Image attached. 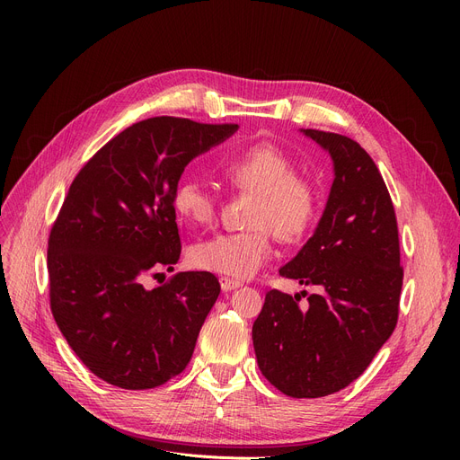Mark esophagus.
<instances>
[{"label": "esophagus", "mask_w": 460, "mask_h": 460, "mask_svg": "<svg viewBox=\"0 0 460 460\" xmlns=\"http://www.w3.org/2000/svg\"><path fill=\"white\" fill-rule=\"evenodd\" d=\"M220 287H222L224 293H231V291H234V288L243 287V283L236 281V279H231V278H220Z\"/></svg>", "instance_id": "1"}]
</instances>
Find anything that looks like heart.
<instances>
[{
  "label": "heart",
  "instance_id": "b5f03b06",
  "mask_svg": "<svg viewBox=\"0 0 460 460\" xmlns=\"http://www.w3.org/2000/svg\"><path fill=\"white\" fill-rule=\"evenodd\" d=\"M224 177L238 190L255 193L246 231L220 233L190 248L196 269L246 279L255 276L272 255V236L296 243L317 220L319 191L311 181L296 177V164L278 145L252 143L224 165ZM173 208L182 222L210 224L216 214L212 190L196 177H181L173 188Z\"/></svg>",
  "mask_w": 460,
  "mask_h": 460
}]
</instances>
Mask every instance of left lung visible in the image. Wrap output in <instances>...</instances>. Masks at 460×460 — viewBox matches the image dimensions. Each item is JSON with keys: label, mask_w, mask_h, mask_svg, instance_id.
<instances>
[{"label": "left lung", "mask_w": 460, "mask_h": 460, "mask_svg": "<svg viewBox=\"0 0 460 460\" xmlns=\"http://www.w3.org/2000/svg\"><path fill=\"white\" fill-rule=\"evenodd\" d=\"M333 162V182L313 236L279 269L321 295L270 291L252 337L261 373L296 399L340 392L364 373L399 317L402 269L390 191L373 158L341 134L300 130Z\"/></svg>", "instance_id": "obj_1"}]
</instances>
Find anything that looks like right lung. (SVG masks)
Masks as SVG:
<instances>
[{"label": "right lung", "instance_id": "obj_1", "mask_svg": "<svg viewBox=\"0 0 460 460\" xmlns=\"http://www.w3.org/2000/svg\"><path fill=\"white\" fill-rule=\"evenodd\" d=\"M238 125L151 117L117 134L72 181L48 240L54 319L84 366L123 390L184 371L220 283L179 272L145 279L181 257L172 203L184 167Z\"/></svg>", "mask_w": 460, "mask_h": 460}]
</instances>
